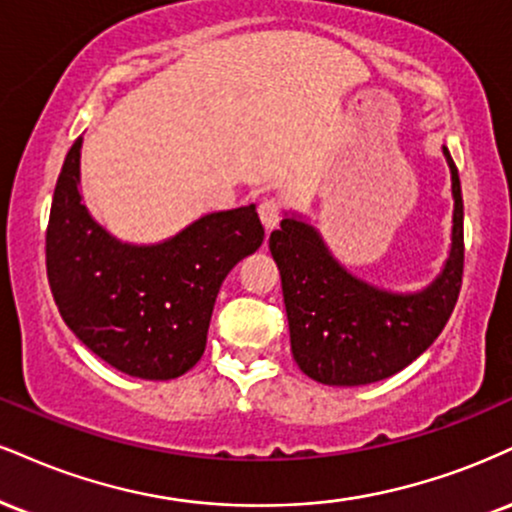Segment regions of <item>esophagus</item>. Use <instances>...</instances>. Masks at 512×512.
I'll return each instance as SVG.
<instances>
[{
	"label": "esophagus",
	"mask_w": 512,
	"mask_h": 512,
	"mask_svg": "<svg viewBox=\"0 0 512 512\" xmlns=\"http://www.w3.org/2000/svg\"><path fill=\"white\" fill-rule=\"evenodd\" d=\"M281 209H283L281 200H276V197H267V200L260 202V219H262L264 229L274 231L276 226H279Z\"/></svg>",
	"instance_id": "obj_1"
}]
</instances>
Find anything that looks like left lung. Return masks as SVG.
<instances>
[{"label":"left lung","instance_id":"1","mask_svg":"<svg viewBox=\"0 0 512 512\" xmlns=\"http://www.w3.org/2000/svg\"><path fill=\"white\" fill-rule=\"evenodd\" d=\"M453 181V245L446 267L422 293L398 295L350 276L329 255L319 233L286 217L269 236L281 272L291 350L310 379L362 386L408 367L436 341L463 286V190L448 147Z\"/></svg>","mask_w":512,"mask_h":512}]
</instances>
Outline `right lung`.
I'll list each match as a JSON object with an SVG mask.
<instances>
[{"instance_id": "add662e5", "label": "right lung", "mask_w": 512, "mask_h": 512, "mask_svg": "<svg viewBox=\"0 0 512 512\" xmlns=\"http://www.w3.org/2000/svg\"><path fill=\"white\" fill-rule=\"evenodd\" d=\"M80 138L54 188L47 279L66 326L107 365L176 379L205 353L221 281L264 240L255 205L197 219L159 245L119 243L80 202Z\"/></svg>"}]
</instances>
